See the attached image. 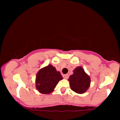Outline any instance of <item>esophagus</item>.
Masks as SVG:
<instances>
[{
	"mask_svg": "<svg viewBox=\"0 0 120 120\" xmlns=\"http://www.w3.org/2000/svg\"><path fill=\"white\" fill-rule=\"evenodd\" d=\"M63 78H64V79H68V74L63 75Z\"/></svg>",
	"mask_w": 120,
	"mask_h": 120,
	"instance_id": "34e87169",
	"label": "esophagus"
}]
</instances>
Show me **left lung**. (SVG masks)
<instances>
[{
  "mask_svg": "<svg viewBox=\"0 0 120 120\" xmlns=\"http://www.w3.org/2000/svg\"><path fill=\"white\" fill-rule=\"evenodd\" d=\"M73 74L68 78L70 88L75 93L82 94L88 90L90 85V78L81 66L73 70Z\"/></svg>",
  "mask_w": 120,
  "mask_h": 120,
  "instance_id": "1",
  "label": "left lung"
}]
</instances>
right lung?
Listing matches in <instances>:
<instances>
[{
	"label": "right lung",
	"instance_id": "right-lung-1",
	"mask_svg": "<svg viewBox=\"0 0 120 120\" xmlns=\"http://www.w3.org/2000/svg\"><path fill=\"white\" fill-rule=\"evenodd\" d=\"M63 77L59 71L52 65L49 64L39 70L36 75V89L42 94L53 92L57 83Z\"/></svg>",
	"mask_w": 120,
	"mask_h": 120
}]
</instances>
